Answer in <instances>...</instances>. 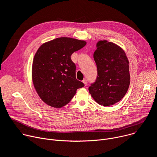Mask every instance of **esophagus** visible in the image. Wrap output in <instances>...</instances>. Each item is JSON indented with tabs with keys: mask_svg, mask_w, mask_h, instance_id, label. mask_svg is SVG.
<instances>
[{
	"mask_svg": "<svg viewBox=\"0 0 157 157\" xmlns=\"http://www.w3.org/2000/svg\"><path fill=\"white\" fill-rule=\"evenodd\" d=\"M82 82L84 84V85H85V86H87V79H83Z\"/></svg>",
	"mask_w": 157,
	"mask_h": 157,
	"instance_id": "obj_1",
	"label": "esophagus"
}]
</instances>
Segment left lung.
<instances>
[{"instance_id":"obj_1","label":"left lung","mask_w":157,"mask_h":157,"mask_svg":"<svg viewBox=\"0 0 157 157\" xmlns=\"http://www.w3.org/2000/svg\"><path fill=\"white\" fill-rule=\"evenodd\" d=\"M96 47L93 56L98 76L89 91L99 104L112 105L121 101L128 89V60L123 49L114 43L101 40Z\"/></svg>"}]
</instances>
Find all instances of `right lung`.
I'll return each instance as SVG.
<instances>
[{"label": "right lung", "mask_w": 157, "mask_h": 157, "mask_svg": "<svg viewBox=\"0 0 157 157\" xmlns=\"http://www.w3.org/2000/svg\"><path fill=\"white\" fill-rule=\"evenodd\" d=\"M86 44L83 40L61 37L43 43L35 55L32 80L41 100L55 108L70 102L76 90L84 86L76 78L71 55Z\"/></svg>", "instance_id": "add662e5"}]
</instances>
